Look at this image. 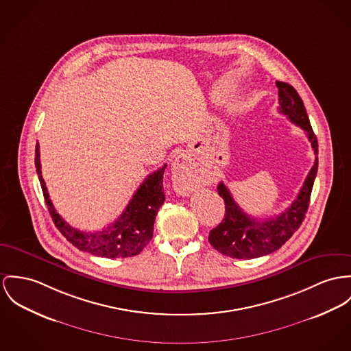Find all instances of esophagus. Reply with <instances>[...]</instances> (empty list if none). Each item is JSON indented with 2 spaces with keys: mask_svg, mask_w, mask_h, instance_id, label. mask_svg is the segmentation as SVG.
Here are the masks:
<instances>
[{
  "mask_svg": "<svg viewBox=\"0 0 351 351\" xmlns=\"http://www.w3.org/2000/svg\"><path fill=\"white\" fill-rule=\"evenodd\" d=\"M172 178L175 189L182 193L189 192L192 187L193 176H195V168L186 154H180L175 162L172 164Z\"/></svg>",
  "mask_w": 351,
  "mask_h": 351,
  "instance_id": "obj_1",
  "label": "esophagus"
}]
</instances>
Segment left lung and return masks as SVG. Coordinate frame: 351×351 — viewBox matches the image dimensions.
Here are the masks:
<instances>
[{
	"label": "left lung",
	"instance_id": "left-lung-1",
	"mask_svg": "<svg viewBox=\"0 0 351 351\" xmlns=\"http://www.w3.org/2000/svg\"><path fill=\"white\" fill-rule=\"evenodd\" d=\"M276 86L279 112L306 132L314 149L315 162L291 206L280 215L266 220H258L243 213L227 186L223 182L217 184V193L224 200L226 214L221 223L210 231L208 241L215 250L230 258L252 259L276 251L300 227L310 204L311 189L318 171V140L294 86L283 81H276Z\"/></svg>",
	"mask_w": 351,
	"mask_h": 351
}]
</instances>
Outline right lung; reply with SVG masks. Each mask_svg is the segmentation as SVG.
Returning a JSON list of instances; mask_svg holds the SVG:
<instances>
[{"label":"right lung","instance_id":"1","mask_svg":"<svg viewBox=\"0 0 351 351\" xmlns=\"http://www.w3.org/2000/svg\"><path fill=\"white\" fill-rule=\"evenodd\" d=\"M34 164L44 199L48 206V211L53 219V223L60 230V232L66 238V241L72 243L75 247L96 256L114 259L135 256L151 242L154 235L155 219L165 200V195L162 191V175L167 167L165 164L156 172L145 178V180L137 189L121 215L113 223H110L108 227L93 232L80 231L72 227L56 213L53 203L49 199L48 189L41 175L38 141L36 144Z\"/></svg>","mask_w":351,"mask_h":351}]
</instances>
